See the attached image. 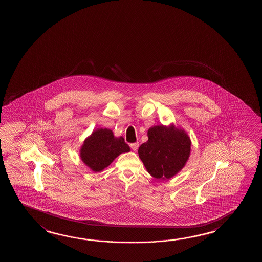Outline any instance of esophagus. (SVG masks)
<instances>
[{"instance_id": "1", "label": "esophagus", "mask_w": 262, "mask_h": 262, "mask_svg": "<svg viewBox=\"0 0 262 262\" xmlns=\"http://www.w3.org/2000/svg\"><path fill=\"white\" fill-rule=\"evenodd\" d=\"M130 148L133 149L134 151L138 150V147H139V143L138 142H134V143H130Z\"/></svg>"}]
</instances>
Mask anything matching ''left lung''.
<instances>
[{
  "mask_svg": "<svg viewBox=\"0 0 262 262\" xmlns=\"http://www.w3.org/2000/svg\"><path fill=\"white\" fill-rule=\"evenodd\" d=\"M148 141L139 148V156L150 176L169 179L185 166L191 141L184 130L155 126L148 130Z\"/></svg>",
  "mask_w": 262,
  "mask_h": 262,
  "instance_id": "left-lung-1",
  "label": "left lung"
}]
</instances>
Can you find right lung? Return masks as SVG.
<instances>
[{
    "mask_svg": "<svg viewBox=\"0 0 262 262\" xmlns=\"http://www.w3.org/2000/svg\"><path fill=\"white\" fill-rule=\"evenodd\" d=\"M129 147L122 137H114L111 129H99L86 139L80 150L82 161L94 172L102 171Z\"/></svg>",
    "mask_w": 262,
    "mask_h": 262,
    "instance_id": "add662e5",
    "label": "right lung"
}]
</instances>
